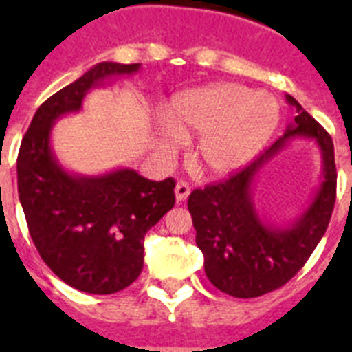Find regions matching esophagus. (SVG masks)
<instances>
[{"label": "esophagus", "instance_id": "obj_1", "mask_svg": "<svg viewBox=\"0 0 352 352\" xmlns=\"http://www.w3.org/2000/svg\"><path fill=\"white\" fill-rule=\"evenodd\" d=\"M174 194H176V201L183 203L188 197V194H190V186L186 185L185 182H178L176 183V188H174Z\"/></svg>", "mask_w": 352, "mask_h": 352}]
</instances>
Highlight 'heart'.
Masks as SVG:
<instances>
[{
  "label": "heart",
  "instance_id": "obj_1",
  "mask_svg": "<svg viewBox=\"0 0 352 352\" xmlns=\"http://www.w3.org/2000/svg\"><path fill=\"white\" fill-rule=\"evenodd\" d=\"M170 129L201 132L197 160L211 174H229L259 153L278 123L270 93L239 84H213L176 96L167 111Z\"/></svg>",
  "mask_w": 352,
  "mask_h": 352
}]
</instances>
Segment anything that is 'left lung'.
<instances>
[{
  "mask_svg": "<svg viewBox=\"0 0 352 352\" xmlns=\"http://www.w3.org/2000/svg\"><path fill=\"white\" fill-rule=\"evenodd\" d=\"M294 123L264 153L227 179L197 188L188 195L195 243L204 254V272L211 284L234 298H257L287 284L312 256L328 229L337 197L333 141L294 96ZM294 137L314 138L323 155V180L313 204L287 228L260 222L251 183L260 167Z\"/></svg>",
  "mask_w": 352,
  "mask_h": 352,
  "instance_id": "obj_1",
  "label": "left lung"
}]
</instances>
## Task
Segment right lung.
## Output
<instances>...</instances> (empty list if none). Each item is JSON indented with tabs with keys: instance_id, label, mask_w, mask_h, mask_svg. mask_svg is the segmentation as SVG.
Listing matches in <instances>:
<instances>
[{
	"instance_id": "1",
	"label": "right lung",
	"mask_w": 352,
	"mask_h": 352,
	"mask_svg": "<svg viewBox=\"0 0 352 352\" xmlns=\"http://www.w3.org/2000/svg\"><path fill=\"white\" fill-rule=\"evenodd\" d=\"M141 63L95 65L49 96L35 113L17 157L19 201L40 257L65 284L89 294L129 287L144 264V236L174 206L176 182H151L132 169L74 176L58 164L51 130L63 114L80 111L84 95Z\"/></svg>"
}]
</instances>
